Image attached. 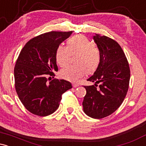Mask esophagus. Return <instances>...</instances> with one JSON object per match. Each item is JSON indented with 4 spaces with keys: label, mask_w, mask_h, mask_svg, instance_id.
Instances as JSON below:
<instances>
[{
    "label": "esophagus",
    "mask_w": 146,
    "mask_h": 146,
    "mask_svg": "<svg viewBox=\"0 0 146 146\" xmlns=\"http://www.w3.org/2000/svg\"><path fill=\"white\" fill-rule=\"evenodd\" d=\"M79 86L78 84H73V88H76V87Z\"/></svg>",
    "instance_id": "1"
}]
</instances>
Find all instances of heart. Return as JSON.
I'll use <instances>...</instances> for the list:
<instances>
[{
  "label": "heart",
  "instance_id": "obj_1",
  "mask_svg": "<svg viewBox=\"0 0 146 146\" xmlns=\"http://www.w3.org/2000/svg\"><path fill=\"white\" fill-rule=\"evenodd\" d=\"M78 53L75 63L78 65H68L61 70L60 75L68 81L76 82L84 76L86 69L88 73H93L98 68L100 60V52L94 43L82 35L72 37L67 41V46L60 45L56 52V62L64 66L68 62L70 54Z\"/></svg>",
  "mask_w": 146,
  "mask_h": 146
}]
</instances>
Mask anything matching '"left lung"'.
I'll list each match as a JSON object with an SVG mask.
<instances>
[{"label":"left lung","instance_id":"left-lung-1","mask_svg":"<svg viewBox=\"0 0 146 146\" xmlns=\"http://www.w3.org/2000/svg\"><path fill=\"white\" fill-rule=\"evenodd\" d=\"M93 40L100 51V60L96 71L87 80L95 84L84 86L86 94L82 106L88 116L102 119L121 106L128 90L130 71L126 57L116 41L99 34ZM97 83L100 84L98 87Z\"/></svg>","mask_w":146,"mask_h":146}]
</instances>
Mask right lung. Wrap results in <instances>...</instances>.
Masks as SVG:
<instances>
[{
  "label": "right lung",
  "instance_id": "1",
  "mask_svg": "<svg viewBox=\"0 0 146 146\" xmlns=\"http://www.w3.org/2000/svg\"><path fill=\"white\" fill-rule=\"evenodd\" d=\"M72 31H51L35 37L21 50L14 68L15 88L20 100L30 113L45 117L54 113L60 106L62 95L72 88L64 80L55 76L58 71L56 52L58 46Z\"/></svg>",
  "mask_w": 146,
  "mask_h": 146
}]
</instances>
